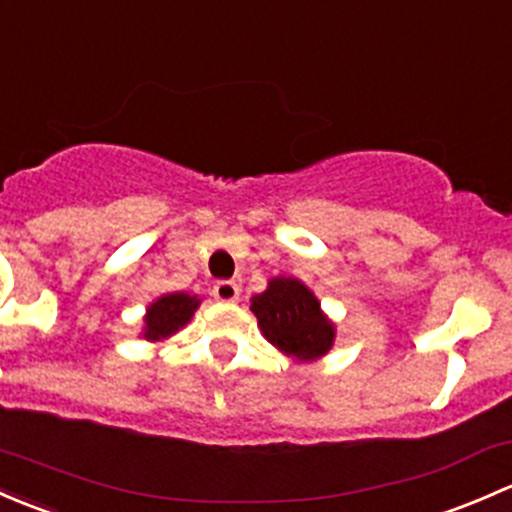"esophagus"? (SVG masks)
<instances>
[{
	"instance_id": "34e87169",
	"label": "esophagus",
	"mask_w": 512,
	"mask_h": 512,
	"mask_svg": "<svg viewBox=\"0 0 512 512\" xmlns=\"http://www.w3.org/2000/svg\"><path fill=\"white\" fill-rule=\"evenodd\" d=\"M213 297L215 301H223V304H235L240 299V287L235 282H230V279H223V282H218L213 287Z\"/></svg>"
}]
</instances>
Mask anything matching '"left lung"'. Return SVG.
Masks as SVG:
<instances>
[{
	"label": "left lung",
	"instance_id": "left-lung-1",
	"mask_svg": "<svg viewBox=\"0 0 512 512\" xmlns=\"http://www.w3.org/2000/svg\"><path fill=\"white\" fill-rule=\"evenodd\" d=\"M262 336L297 363L319 360L333 348L336 324L321 309V301L297 277H272L262 294L250 299Z\"/></svg>",
	"mask_w": 512,
	"mask_h": 512
}]
</instances>
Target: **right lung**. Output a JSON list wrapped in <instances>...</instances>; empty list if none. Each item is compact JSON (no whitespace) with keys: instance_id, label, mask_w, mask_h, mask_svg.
Here are the masks:
<instances>
[{"instance_id":"add662e5","label":"right lung","mask_w":512,"mask_h":512,"mask_svg":"<svg viewBox=\"0 0 512 512\" xmlns=\"http://www.w3.org/2000/svg\"><path fill=\"white\" fill-rule=\"evenodd\" d=\"M201 306V299L196 294L186 292H171L161 294L159 299H154L147 306V314H144V326L139 336L149 343H161L166 338H171L174 333H179L188 321L193 319L196 309Z\"/></svg>"}]
</instances>
